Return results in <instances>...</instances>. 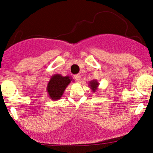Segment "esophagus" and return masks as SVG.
<instances>
[{"instance_id": "1", "label": "esophagus", "mask_w": 153, "mask_h": 153, "mask_svg": "<svg viewBox=\"0 0 153 153\" xmlns=\"http://www.w3.org/2000/svg\"><path fill=\"white\" fill-rule=\"evenodd\" d=\"M74 78H75V80H77V81H80V78H81V77H80V74H77V75H74Z\"/></svg>"}]
</instances>
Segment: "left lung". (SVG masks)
Masks as SVG:
<instances>
[{"instance_id":"1","label":"left lung","mask_w":153,"mask_h":153,"mask_svg":"<svg viewBox=\"0 0 153 153\" xmlns=\"http://www.w3.org/2000/svg\"><path fill=\"white\" fill-rule=\"evenodd\" d=\"M88 85L89 87H90V88L91 89V91H92L94 93H95L98 90V87H99V82H98L97 80H92L91 81L88 82Z\"/></svg>"}]
</instances>
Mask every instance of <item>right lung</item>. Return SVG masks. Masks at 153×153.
<instances>
[{
    "instance_id": "add662e5",
    "label": "right lung",
    "mask_w": 153,
    "mask_h": 153,
    "mask_svg": "<svg viewBox=\"0 0 153 153\" xmlns=\"http://www.w3.org/2000/svg\"><path fill=\"white\" fill-rule=\"evenodd\" d=\"M73 79L71 76H62L60 74H55L51 77L47 86L49 97L53 101L61 99L66 88Z\"/></svg>"
}]
</instances>
